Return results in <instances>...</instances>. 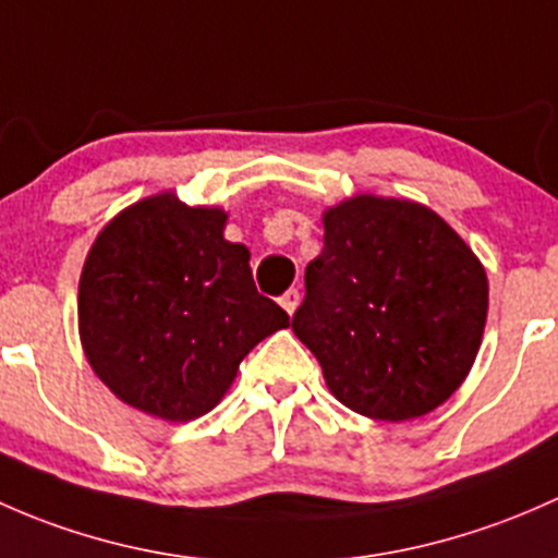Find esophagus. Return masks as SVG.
I'll use <instances>...</instances> for the list:
<instances>
[{
  "mask_svg": "<svg viewBox=\"0 0 558 558\" xmlns=\"http://www.w3.org/2000/svg\"><path fill=\"white\" fill-rule=\"evenodd\" d=\"M298 303H301V292H298V290H287L284 295L279 298V306L284 308V312L290 314V317H292V314H295Z\"/></svg>",
  "mask_w": 558,
  "mask_h": 558,
  "instance_id": "esophagus-1",
  "label": "esophagus"
}]
</instances>
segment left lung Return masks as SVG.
<instances>
[{"instance_id": "left-lung-1", "label": "left lung", "mask_w": 558, "mask_h": 558, "mask_svg": "<svg viewBox=\"0 0 558 558\" xmlns=\"http://www.w3.org/2000/svg\"><path fill=\"white\" fill-rule=\"evenodd\" d=\"M295 336L338 403L378 422L435 411L462 387L484 338L489 279L429 206L360 193L322 211Z\"/></svg>"}]
</instances>
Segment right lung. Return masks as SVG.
I'll return each mask as SVG.
<instances>
[{
  "instance_id": "1",
  "label": "right lung",
  "mask_w": 558,
  "mask_h": 558,
  "mask_svg": "<svg viewBox=\"0 0 558 558\" xmlns=\"http://www.w3.org/2000/svg\"><path fill=\"white\" fill-rule=\"evenodd\" d=\"M222 206L171 191L112 217L90 244L77 292L88 365L125 405L193 422L226 398L239 363L290 317L252 281L250 250L226 239Z\"/></svg>"
}]
</instances>
